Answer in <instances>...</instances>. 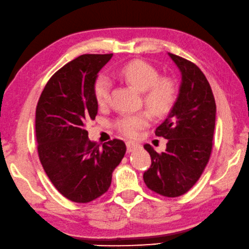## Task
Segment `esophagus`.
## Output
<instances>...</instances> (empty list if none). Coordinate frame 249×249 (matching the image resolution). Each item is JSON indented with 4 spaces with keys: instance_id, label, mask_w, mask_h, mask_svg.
Listing matches in <instances>:
<instances>
[{
    "instance_id": "esophagus-1",
    "label": "esophagus",
    "mask_w": 249,
    "mask_h": 249,
    "mask_svg": "<svg viewBox=\"0 0 249 249\" xmlns=\"http://www.w3.org/2000/svg\"><path fill=\"white\" fill-rule=\"evenodd\" d=\"M125 144H127V151L128 152H132V151H135V150H137V149L140 148V144L135 142V141H127V143H125Z\"/></svg>"
}]
</instances>
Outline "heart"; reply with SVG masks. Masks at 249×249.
<instances>
[{
	"instance_id": "b5f03b06",
	"label": "heart",
	"mask_w": 249,
	"mask_h": 249,
	"mask_svg": "<svg viewBox=\"0 0 249 249\" xmlns=\"http://www.w3.org/2000/svg\"><path fill=\"white\" fill-rule=\"evenodd\" d=\"M118 73L130 86L140 92H144V103L147 108L155 114L161 116L168 112L176 99V88L168 79H159L156 69L143 61H132L121 67ZM111 82L105 74L99 75L94 82V98L102 106L108 101ZM150 116L147 112L127 114L117 122V128L124 136L137 138L140 130L147 127Z\"/></svg>"
}]
</instances>
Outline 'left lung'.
<instances>
[{
  "mask_svg": "<svg viewBox=\"0 0 249 249\" xmlns=\"http://www.w3.org/2000/svg\"><path fill=\"white\" fill-rule=\"evenodd\" d=\"M181 74L177 99L156 136L168 139L158 154L149 143L144 149L151 166L143 180L149 189L166 197L187 193L204 171L213 148L216 103L212 88L196 64L168 52Z\"/></svg>",
  "mask_w": 249,
  "mask_h": 249,
  "instance_id": "obj_1",
  "label": "left lung"
}]
</instances>
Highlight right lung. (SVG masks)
I'll list each match as a JSON object with an SVG mask.
<instances>
[{"mask_svg":"<svg viewBox=\"0 0 249 249\" xmlns=\"http://www.w3.org/2000/svg\"><path fill=\"white\" fill-rule=\"evenodd\" d=\"M112 54H83L49 80L36 112V136L42 167L60 194L89 202L111 185L112 173L125 154L119 139L100 144L88 138L86 124L94 120V82Z\"/></svg>","mask_w":249,"mask_h":249,"instance_id":"right-lung-1","label":"right lung"}]
</instances>
